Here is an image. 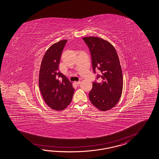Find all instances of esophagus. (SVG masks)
I'll return each mask as SVG.
<instances>
[{
	"instance_id": "obj_1",
	"label": "esophagus",
	"mask_w": 159,
	"mask_h": 159,
	"mask_svg": "<svg viewBox=\"0 0 159 159\" xmlns=\"http://www.w3.org/2000/svg\"><path fill=\"white\" fill-rule=\"evenodd\" d=\"M80 81H79V82H75V84L76 85H77V86H79V85L80 84Z\"/></svg>"
}]
</instances>
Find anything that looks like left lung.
I'll return each instance as SVG.
<instances>
[{
    "instance_id": "obj_1",
    "label": "left lung",
    "mask_w": 159,
    "mask_h": 159,
    "mask_svg": "<svg viewBox=\"0 0 159 159\" xmlns=\"http://www.w3.org/2000/svg\"><path fill=\"white\" fill-rule=\"evenodd\" d=\"M83 40L89 48L94 73L96 69L101 83L94 82L89 93L91 102L101 111L114 107L120 99L123 79L120 61L115 47L107 40L98 37H84Z\"/></svg>"
}]
</instances>
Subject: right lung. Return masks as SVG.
<instances>
[{
  "mask_svg": "<svg viewBox=\"0 0 159 159\" xmlns=\"http://www.w3.org/2000/svg\"><path fill=\"white\" fill-rule=\"evenodd\" d=\"M66 42L67 40H62L48 48L39 70L41 94L47 105L56 111H62L67 107L74 93L72 83L58 71L61 56Z\"/></svg>",
  "mask_w": 159,
  "mask_h": 159,
  "instance_id": "right-lung-1",
  "label": "right lung"
}]
</instances>
